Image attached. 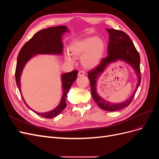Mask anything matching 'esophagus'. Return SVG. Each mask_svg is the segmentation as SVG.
Listing matches in <instances>:
<instances>
[{"mask_svg":"<svg viewBox=\"0 0 159 159\" xmlns=\"http://www.w3.org/2000/svg\"><path fill=\"white\" fill-rule=\"evenodd\" d=\"M85 74V72L84 71H80L78 73L79 76H82V75H84Z\"/></svg>","mask_w":159,"mask_h":159,"instance_id":"1","label":"esophagus"}]
</instances>
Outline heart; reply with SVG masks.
Wrapping results in <instances>:
<instances>
[{
	"mask_svg": "<svg viewBox=\"0 0 159 159\" xmlns=\"http://www.w3.org/2000/svg\"><path fill=\"white\" fill-rule=\"evenodd\" d=\"M105 50V44L102 40L96 36H90L76 41L70 46L72 55L82 57L81 62L86 68H91L97 66L102 59ZM66 60L73 61L70 54H67Z\"/></svg>",
	"mask_w": 159,
	"mask_h": 159,
	"instance_id": "heart-1",
	"label": "heart"
}]
</instances>
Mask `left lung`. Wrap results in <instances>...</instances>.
<instances>
[{"instance_id": "1", "label": "left lung", "mask_w": 159, "mask_h": 159, "mask_svg": "<svg viewBox=\"0 0 159 159\" xmlns=\"http://www.w3.org/2000/svg\"><path fill=\"white\" fill-rule=\"evenodd\" d=\"M109 34V42L108 44V56L102 58L95 68L88 72V78L90 81L91 95L95 102L98 106L107 111H115L129 106L133 101L141 80L140 70V56L134 47L132 40L125 32L115 29H107ZM120 59L129 63L134 68L138 75V82L136 89L132 95L124 102L113 104L101 98L96 91L97 78L102 73L109 63Z\"/></svg>"}]
</instances>
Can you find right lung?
<instances>
[{
    "label": "right lung",
    "instance_id": "1",
    "mask_svg": "<svg viewBox=\"0 0 159 159\" xmlns=\"http://www.w3.org/2000/svg\"><path fill=\"white\" fill-rule=\"evenodd\" d=\"M66 32H68V28L66 26L50 27L46 29L41 30L36 33L32 38L22 46L18 55L15 71L16 82L20 93V76L22 70L26 62L32 57L36 54H61L63 52L61 36ZM78 73V71L74 70L69 73L61 75L63 95H62L61 102L58 106L50 111L46 113H38L33 111L26 103L21 93L23 102H25L28 108H30L37 115H40L43 117L51 119L57 116L66 107V98L67 97V93L70 91L71 85L75 81Z\"/></svg>",
    "mask_w": 159,
    "mask_h": 159
}]
</instances>
